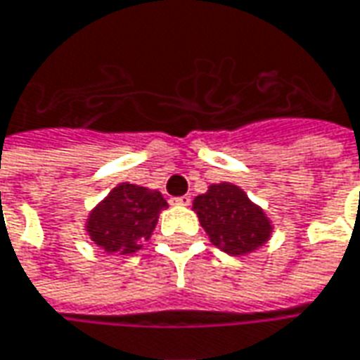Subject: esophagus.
Listing matches in <instances>:
<instances>
[{
	"label": "esophagus",
	"instance_id": "1",
	"mask_svg": "<svg viewBox=\"0 0 360 360\" xmlns=\"http://www.w3.org/2000/svg\"><path fill=\"white\" fill-rule=\"evenodd\" d=\"M171 205H179V207H189L191 205V197L183 195V197H173L171 199Z\"/></svg>",
	"mask_w": 360,
	"mask_h": 360
}]
</instances>
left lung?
<instances>
[{"label":"left lung","mask_w":360,"mask_h":360,"mask_svg":"<svg viewBox=\"0 0 360 360\" xmlns=\"http://www.w3.org/2000/svg\"><path fill=\"white\" fill-rule=\"evenodd\" d=\"M193 211L212 244L226 254L244 256L270 240V219L232 183L211 185L207 193L195 197Z\"/></svg>","instance_id":"8db88e82"}]
</instances>
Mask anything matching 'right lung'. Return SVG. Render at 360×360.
<instances>
[{"label": "right lung", "mask_w": 360, "mask_h": 360, "mask_svg": "<svg viewBox=\"0 0 360 360\" xmlns=\"http://www.w3.org/2000/svg\"><path fill=\"white\" fill-rule=\"evenodd\" d=\"M165 207L167 200L160 191L120 183L88 214V236L108 254H134L149 240Z\"/></svg>", "instance_id": "obj_1"}]
</instances>
